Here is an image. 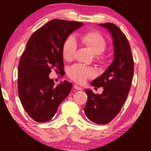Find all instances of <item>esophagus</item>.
<instances>
[{"mask_svg": "<svg viewBox=\"0 0 151 151\" xmlns=\"http://www.w3.org/2000/svg\"><path fill=\"white\" fill-rule=\"evenodd\" d=\"M74 88L75 89H77V90H81L82 89H81V86H77V85H76V84H74Z\"/></svg>", "mask_w": 151, "mask_h": 151, "instance_id": "34e87169", "label": "esophagus"}]
</instances>
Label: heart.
I'll use <instances>...</instances> for the list:
<instances>
[{"label":"heart","instance_id":"b5f03b06","mask_svg":"<svg viewBox=\"0 0 151 151\" xmlns=\"http://www.w3.org/2000/svg\"><path fill=\"white\" fill-rule=\"evenodd\" d=\"M81 43L87 47L96 55L97 61L104 60L103 52L106 48V41L99 32L96 31L86 32L80 37ZM77 49V43L73 36H69L62 45V55L65 60H71L73 58L75 50ZM68 76L72 80L77 83H82L87 78L93 77L94 71L91 67H87L79 64L74 65L69 68Z\"/></svg>","mask_w":151,"mask_h":151}]
</instances>
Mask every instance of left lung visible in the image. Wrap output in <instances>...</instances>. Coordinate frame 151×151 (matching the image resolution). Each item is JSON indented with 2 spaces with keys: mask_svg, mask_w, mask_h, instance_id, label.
<instances>
[{
  "mask_svg": "<svg viewBox=\"0 0 151 151\" xmlns=\"http://www.w3.org/2000/svg\"><path fill=\"white\" fill-rule=\"evenodd\" d=\"M111 32L113 38L114 58L108 68L91 85L104 89L101 94L85 89L88 96L84 114L97 124H106L120 112L125 103L132 82L134 62L126 35L114 23L99 24Z\"/></svg>",
  "mask_w": 151,
  "mask_h": 151,
  "instance_id": "1",
  "label": "left lung"
}]
</instances>
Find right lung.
<instances>
[{
	"mask_svg": "<svg viewBox=\"0 0 151 151\" xmlns=\"http://www.w3.org/2000/svg\"><path fill=\"white\" fill-rule=\"evenodd\" d=\"M82 25L80 22L54 19L27 41L19 62L18 95L25 111L37 122L51 120L72 89V83L67 81L55 86L49 74L52 69L62 70L63 43Z\"/></svg>",
	"mask_w": 151,
	"mask_h": 151,
	"instance_id": "right-lung-1",
	"label": "right lung"
}]
</instances>
